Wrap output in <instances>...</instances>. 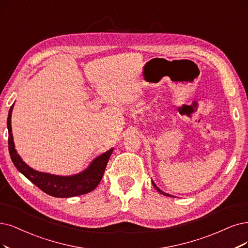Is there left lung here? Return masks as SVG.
<instances>
[{"instance_id": "1", "label": "left lung", "mask_w": 248, "mask_h": 248, "mask_svg": "<svg viewBox=\"0 0 248 248\" xmlns=\"http://www.w3.org/2000/svg\"><path fill=\"white\" fill-rule=\"evenodd\" d=\"M152 184H153L154 188H155V189H156V190H157V191L159 192V193H160V194H162V195H164V196H170V197H173V196H171V195H170V194L166 193V192H163V191H161V190H160V189H159V188H158V187H157L156 185H155V184H154V182H153V181H152Z\"/></svg>"}]
</instances>
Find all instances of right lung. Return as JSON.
Listing matches in <instances>:
<instances>
[{"label":"right lung","mask_w":248,"mask_h":248,"mask_svg":"<svg viewBox=\"0 0 248 248\" xmlns=\"http://www.w3.org/2000/svg\"><path fill=\"white\" fill-rule=\"evenodd\" d=\"M14 104L11 106L8 113L7 127L9 132V153L16 169L19 170L24 177L29 179L32 184L39 187L45 193L54 197L68 198L73 196H78L89 193L93 191L100 183L105 171L107 162L110 155L112 154L113 149H110L107 152L101 154L96 157L88 169L75 176H56L51 173L42 172L34 170L21 159L19 154L15 150V145L13 141L12 127H11V115Z\"/></svg>","instance_id":"add662e5"}]
</instances>
